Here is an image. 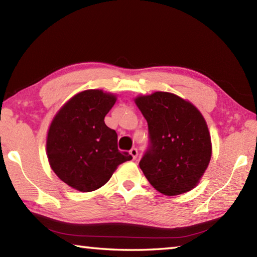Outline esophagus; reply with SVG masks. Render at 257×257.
<instances>
[{"label": "esophagus", "mask_w": 257, "mask_h": 257, "mask_svg": "<svg viewBox=\"0 0 257 257\" xmlns=\"http://www.w3.org/2000/svg\"><path fill=\"white\" fill-rule=\"evenodd\" d=\"M129 153H130V155L133 156V159H134V160H136L137 155H138V151H137V149H135V147H133V149L130 150Z\"/></svg>", "instance_id": "obj_1"}]
</instances>
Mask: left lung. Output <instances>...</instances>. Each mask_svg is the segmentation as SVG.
<instances>
[{
	"label": "left lung",
	"instance_id": "1",
	"mask_svg": "<svg viewBox=\"0 0 257 257\" xmlns=\"http://www.w3.org/2000/svg\"><path fill=\"white\" fill-rule=\"evenodd\" d=\"M135 103L149 124L150 144L139 162L147 180L168 196L191 190L212 155L211 136L201 112L167 92L138 96Z\"/></svg>",
	"mask_w": 257,
	"mask_h": 257
}]
</instances>
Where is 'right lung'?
I'll return each instance as SVG.
<instances>
[{
  "label": "right lung",
  "instance_id": "1",
  "mask_svg": "<svg viewBox=\"0 0 257 257\" xmlns=\"http://www.w3.org/2000/svg\"><path fill=\"white\" fill-rule=\"evenodd\" d=\"M115 101V95L101 89L84 90L60 108L50 125L46 151L52 170L82 193L105 185L119 164L133 159L118 150V135L104 122Z\"/></svg>",
  "mask_w": 257,
  "mask_h": 257
}]
</instances>
